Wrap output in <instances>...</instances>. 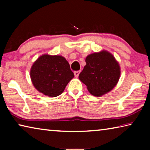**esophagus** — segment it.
Masks as SVG:
<instances>
[{
	"instance_id": "34e87169",
	"label": "esophagus",
	"mask_w": 150,
	"mask_h": 150,
	"mask_svg": "<svg viewBox=\"0 0 150 150\" xmlns=\"http://www.w3.org/2000/svg\"><path fill=\"white\" fill-rule=\"evenodd\" d=\"M79 73H80V71H75L74 72V75L75 76V77H79Z\"/></svg>"
}]
</instances>
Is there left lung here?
Returning a JSON list of instances; mask_svg holds the SVG:
<instances>
[{"label": "left lung", "instance_id": "left-lung-1", "mask_svg": "<svg viewBox=\"0 0 150 150\" xmlns=\"http://www.w3.org/2000/svg\"><path fill=\"white\" fill-rule=\"evenodd\" d=\"M86 65L79 78L91 95L100 96L115 87L120 76V68L110 53L103 50L88 55Z\"/></svg>", "mask_w": 150, "mask_h": 150}]
</instances>
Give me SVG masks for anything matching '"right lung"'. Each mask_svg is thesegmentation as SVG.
<instances>
[{
	"instance_id": "1",
	"label": "right lung",
	"mask_w": 150,
	"mask_h": 150,
	"mask_svg": "<svg viewBox=\"0 0 150 150\" xmlns=\"http://www.w3.org/2000/svg\"><path fill=\"white\" fill-rule=\"evenodd\" d=\"M30 77L33 85L39 92L55 97L63 92L74 74L65 57L44 54L33 63Z\"/></svg>"
}]
</instances>
